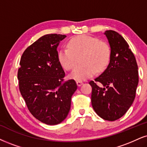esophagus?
<instances>
[{
    "mask_svg": "<svg viewBox=\"0 0 147 147\" xmlns=\"http://www.w3.org/2000/svg\"><path fill=\"white\" fill-rule=\"evenodd\" d=\"M76 84H77V85H78V86H80L81 85H82L83 82H81V81H77Z\"/></svg>",
    "mask_w": 147,
    "mask_h": 147,
    "instance_id": "1",
    "label": "esophagus"
}]
</instances>
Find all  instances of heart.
<instances>
[{
  "instance_id": "b5f03b06",
  "label": "heart",
  "mask_w": 147,
  "mask_h": 147,
  "mask_svg": "<svg viewBox=\"0 0 147 147\" xmlns=\"http://www.w3.org/2000/svg\"><path fill=\"white\" fill-rule=\"evenodd\" d=\"M68 48H61L58 59L65 69H72L81 57L82 65L78 66L70 74L76 80L82 81L102 71L109 63L110 48L106 43L87 35L77 36L69 41Z\"/></svg>"
}]
</instances>
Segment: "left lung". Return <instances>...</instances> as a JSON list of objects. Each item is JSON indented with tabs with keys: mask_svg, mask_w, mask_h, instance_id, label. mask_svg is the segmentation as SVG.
Returning a JSON list of instances; mask_svg holds the SVG:
<instances>
[{
	"mask_svg": "<svg viewBox=\"0 0 147 147\" xmlns=\"http://www.w3.org/2000/svg\"><path fill=\"white\" fill-rule=\"evenodd\" d=\"M104 35L110 47V63L95 79V82L90 81L91 103L99 117L114 121L122 117L133 104L138 84V71L136 58L124 38L111 30H106Z\"/></svg>",
	"mask_w": 147,
	"mask_h": 147,
	"instance_id": "8db88e82",
	"label": "left lung"
}]
</instances>
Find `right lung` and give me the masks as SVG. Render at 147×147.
<instances>
[{"label": "right lung", "instance_id": "1", "mask_svg": "<svg viewBox=\"0 0 147 147\" xmlns=\"http://www.w3.org/2000/svg\"><path fill=\"white\" fill-rule=\"evenodd\" d=\"M67 36L48 34L24 52L18 72L19 88L28 109L43 123L54 125L67 117L71 96L77 89L74 80L64 81L65 71L57 48Z\"/></svg>", "mask_w": 147, "mask_h": 147}]
</instances>
